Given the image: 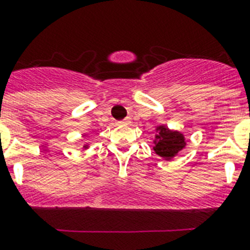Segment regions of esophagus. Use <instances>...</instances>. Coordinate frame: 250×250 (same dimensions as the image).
<instances>
[{
    "mask_svg": "<svg viewBox=\"0 0 250 250\" xmlns=\"http://www.w3.org/2000/svg\"><path fill=\"white\" fill-rule=\"evenodd\" d=\"M128 122H129L128 119H125V121H122L121 123H123V125H127V123H128Z\"/></svg>",
    "mask_w": 250,
    "mask_h": 250,
    "instance_id": "esophagus-1",
    "label": "esophagus"
}]
</instances>
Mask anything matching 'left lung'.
Segmentation results:
<instances>
[{"label":"left lung","instance_id":"left-lung-1","mask_svg":"<svg viewBox=\"0 0 250 250\" xmlns=\"http://www.w3.org/2000/svg\"><path fill=\"white\" fill-rule=\"evenodd\" d=\"M156 132L154 151L165 160H171L174 156H177L179 151L186 147V138L179 131H173L167 128V125H157Z\"/></svg>","mask_w":250,"mask_h":250}]
</instances>
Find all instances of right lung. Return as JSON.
<instances>
[{"mask_svg":"<svg viewBox=\"0 0 250 250\" xmlns=\"http://www.w3.org/2000/svg\"><path fill=\"white\" fill-rule=\"evenodd\" d=\"M83 148H89V145H85V146H83Z\"/></svg>","mask_w":250,"mask_h":250,"instance_id":"add662e5","label":"right lung"}]
</instances>
